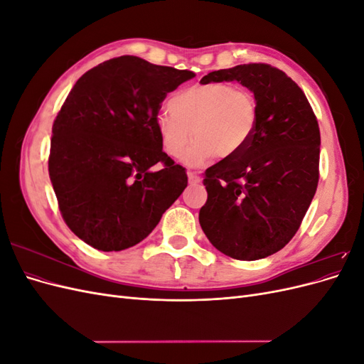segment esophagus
I'll use <instances>...</instances> for the list:
<instances>
[{"label":"esophagus","mask_w":364,"mask_h":364,"mask_svg":"<svg viewBox=\"0 0 364 364\" xmlns=\"http://www.w3.org/2000/svg\"><path fill=\"white\" fill-rule=\"evenodd\" d=\"M186 174H188V181H190V183H199V182H200V174L197 173V171L188 170V171H186Z\"/></svg>","instance_id":"34e87169"}]
</instances>
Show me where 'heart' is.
<instances>
[{
    "label": "heart",
    "instance_id": "obj_1",
    "mask_svg": "<svg viewBox=\"0 0 364 364\" xmlns=\"http://www.w3.org/2000/svg\"><path fill=\"white\" fill-rule=\"evenodd\" d=\"M170 111L156 117L164 151L181 158L188 146V161L235 159L245 151L258 124L257 97L225 82H202L183 87L170 98Z\"/></svg>",
    "mask_w": 364,
    "mask_h": 364
}]
</instances>
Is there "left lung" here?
<instances>
[{
	"label": "left lung",
	"instance_id": "1",
	"mask_svg": "<svg viewBox=\"0 0 364 364\" xmlns=\"http://www.w3.org/2000/svg\"><path fill=\"white\" fill-rule=\"evenodd\" d=\"M237 80L258 102V124L245 151L205 171L199 222L225 255L253 261L294 237L317 190L321 130L304 91L269 63L237 65L200 82Z\"/></svg>",
	"mask_w": 364,
	"mask_h": 364
}]
</instances>
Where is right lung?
Segmentation results:
<instances>
[{"mask_svg": "<svg viewBox=\"0 0 364 364\" xmlns=\"http://www.w3.org/2000/svg\"><path fill=\"white\" fill-rule=\"evenodd\" d=\"M194 75L119 56L73 86L53 123L48 173L65 223L86 245H138L185 190L186 170L162 150L156 117L167 94ZM156 163L163 168L150 172Z\"/></svg>", "mask_w": 364, "mask_h": 364, "instance_id": "obj_1", "label": "right lung"}]
</instances>
